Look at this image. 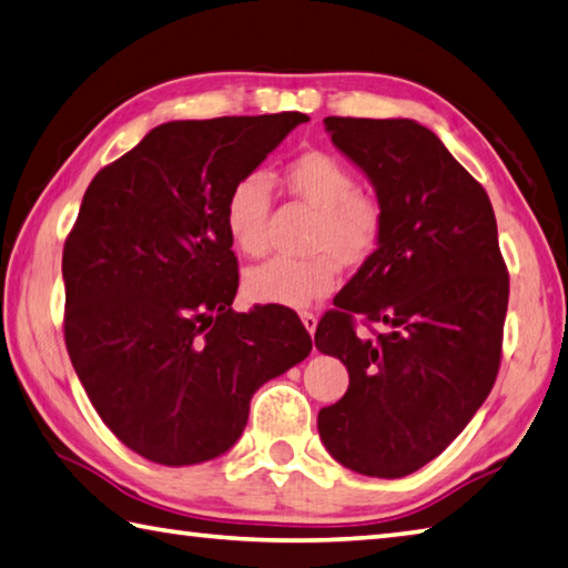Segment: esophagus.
<instances>
[{"label":"esophagus","mask_w":568,"mask_h":568,"mask_svg":"<svg viewBox=\"0 0 568 568\" xmlns=\"http://www.w3.org/2000/svg\"><path fill=\"white\" fill-rule=\"evenodd\" d=\"M302 324H304V328L308 331V334L314 336V331H316V326H318V318L314 316V314H308V312H304L302 314Z\"/></svg>","instance_id":"34e87169"}]
</instances>
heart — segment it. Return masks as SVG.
Instances as JSON below:
<instances>
[{"label": "heart", "mask_w": 568, "mask_h": 568, "mask_svg": "<svg viewBox=\"0 0 568 568\" xmlns=\"http://www.w3.org/2000/svg\"><path fill=\"white\" fill-rule=\"evenodd\" d=\"M288 195L316 210L312 247L306 260L274 256L244 274V292L256 304L306 308L338 284L341 264L361 266L376 252L383 232L378 202L363 195L358 178L336 155L306 151L288 160L280 173ZM270 185L262 175H244L224 197L222 220L234 250L256 256L264 252V222Z\"/></svg>", "instance_id": "b5f03b06"}]
</instances>
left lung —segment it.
<instances>
[{
	"label": "left lung",
	"mask_w": 568,
	"mask_h": 568,
	"mask_svg": "<svg viewBox=\"0 0 568 568\" xmlns=\"http://www.w3.org/2000/svg\"><path fill=\"white\" fill-rule=\"evenodd\" d=\"M326 133L376 190V252L321 318L316 348L348 371L321 408L331 457L358 475L405 477L440 455L495 385L509 276L485 187L410 118H324ZM358 313L386 331L361 339Z\"/></svg>",
	"instance_id": "obj_1"
}]
</instances>
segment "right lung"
<instances>
[{
    "label": "right lung",
    "instance_id": "1",
    "mask_svg": "<svg viewBox=\"0 0 568 568\" xmlns=\"http://www.w3.org/2000/svg\"><path fill=\"white\" fill-rule=\"evenodd\" d=\"M304 113L170 121L105 165L63 244L67 348L101 420L168 467L224 455L250 400L312 351L294 312L234 314L230 187Z\"/></svg>",
    "mask_w": 568,
    "mask_h": 568
}]
</instances>
